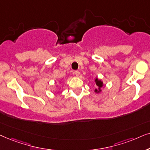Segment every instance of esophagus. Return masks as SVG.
I'll list each match as a JSON object with an SVG mask.
<instances>
[{
    "label": "esophagus",
    "mask_w": 150,
    "mask_h": 150,
    "mask_svg": "<svg viewBox=\"0 0 150 150\" xmlns=\"http://www.w3.org/2000/svg\"><path fill=\"white\" fill-rule=\"evenodd\" d=\"M74 74H75V75H76L77 77H78L79 75V74H80V73H79V71H76L74 72Z\"/></svg>",
    "instance_id": "obj_1"
}]
</instances>
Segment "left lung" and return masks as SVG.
Segmentation results:
<instances>
[{
  "instance_id": "obj_1",
  "label": "left lung",
  "mask_w": 150,
  "mask_h": 150,
  "mask_svg": "<svg viewBox=\"0 0 150 150\" xmlns=\"http://www.w3.org/2000/svg\"><path fill=\"white\" fill-rule=\"evenodd\" d=\"M95 83H96V85H97V87H98V88L95 90V93H100V92L101 91V88L103 86V82L101 80H99V79H98V78H96L95 79Z\"/></svg>"
}]
</instances>
